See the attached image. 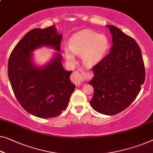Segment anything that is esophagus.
<instances>
[{
	"label": "esophagus",
	"mask_w": 153,
	"mask_h": 153,
	"mask_svg": "<svg viewBox=\"0 0 153 153\" xmlns=\"http://www.w3.org/2000/svg\"><path fill=\"white\" fill-rule=\"evenodd\" d=\"M90 75L89 74H86L85 73L82 71H74V74L72 75V81L73 82H74L76 85L79 86L82 84V82L83 79H86L88 77H89Z\"/></svg>",
	"instance_id": "34e87169"
}]
</instances>
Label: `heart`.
Segmentation results:
<instances>
[{"instance_id":"b5f03b06","label":"heart","mask_w":153,"mask_h":153,"mask_svg":"<svg viewBox=\"0 0 153 153\" xmlns=\"http://www.w3.org/2000/svg\"><path fill=\"white\" fill-rule=\"evenodd\" d=\"M69 45V49H65V55L68 60L74 62V53L81 56L84 65L93 67L100 62L106 55L109 47V40L104 34L84 29L71 36Z\"/></svg>"}]
</instances>
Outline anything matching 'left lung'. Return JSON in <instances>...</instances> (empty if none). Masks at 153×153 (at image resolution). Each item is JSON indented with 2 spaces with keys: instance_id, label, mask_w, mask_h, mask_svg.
Segmentation results:
<instances>
[{
  "instance_id": "left-lung-1",
  "label": "left lung",
  "mask_w": 153,
  "mask_h": 153,
  "mask_svg": "<svg viewBox=\"0 0 153 153\" xmlns=\"http://www.w3.org/2000/svg\"><path fill=\"white\" fill-rule=\"evenodd\" d=\"M112 34L110 52L92 68L88 82L94 88L90 104L100 113L113 115L124 111L137 96L144 83L145 67L137 43L119 28L106 25Z\"/></svg>"
}]
</instances>
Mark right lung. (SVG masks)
Wrapping results in <instances>:
<instances>
[{
  "label": "right lung",
  "mask_w": 153,
  "mask_h": 153,
  "mask_svg": "<svg viewBox=\"0 0 153 153\" xmlns=\"http://www.w3.org/2000/svg\"><path fill=\"white\" fill-rule=\"evenodd\" d=\"M62 38L55 25L33 29L17 43L9 58L8 76L15 96L25 110L36 117L51 118L62 113L76 88L70 80L72 71L64 69L60 53H55L43 67L33 62L31 53L40 47L60 51Z\"/></svg>",
  "instance_id": "obj_1"
}]
</instances>
